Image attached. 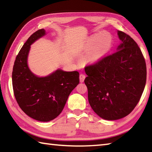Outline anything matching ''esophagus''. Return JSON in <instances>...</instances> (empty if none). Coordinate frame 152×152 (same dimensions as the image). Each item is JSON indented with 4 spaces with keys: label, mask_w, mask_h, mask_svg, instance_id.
Returning <instances> with one entry per match:
<instances>
[{
    "label": "esophagus",
    "mask_w": 152,
    "mask_h": 152,
    "mask_svg": "<svg viewBox=\"0 0 152 152\" xmlns=\"http://www.w3.org/2000/svg\"><path fill=\"white\" fill-rule=\"evenodd\" d=\"M86 74H81L80 75V82H83L84 81V79L86 78Z\"/></svg>",
    "instance_id": "34e87169"
}]
</instances>
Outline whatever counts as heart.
Returning a JSON list of instances; mask_svg holds the SVG:
<instances>
[{
    "mask_svg": "<svg viewBox=\"0 0 152 152\" xmlns=\"http://www.w3.org/2000/svg\"><path fill=\"white\" fill-rule=\"evenodd\" d=\"M112 37L107 32L96 34L88 39L84 45V51L90 53L89 59L93 62L100 60L111 49Z\"/></svg>",
    "mask_w": 152,
    "mask_h": 152,
    "instance_id": "obj_1",
    "label": "heart"
}]
</instances>
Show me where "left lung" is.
Instances as JSON below:
<instances>
[{
	"label": "left lung",
	"mask_w": 152,
	"mask_h": 152,
	"mask_svg": "<svg viewBox=\"0 0 152 152\" xmlns=\"http://www.w3.org/2000/svg\"><path fill=\"white\" fill-rule=\"evenodd\" d=\"M122 43L117 50L85 67L88 101L105 120H117L131 113L138 103L146 82V64L138 44L118 31Z\"/></svg>",
	"instance_id": "left-lung-1"
}]
</instances>
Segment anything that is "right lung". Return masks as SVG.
<instances>
[{"label":"right lung","mask_w":152,"mask_h":152,"mask_svg":"<svg viewBox=\"0 0 152 152\" xmlns=\"http://www.w3.org/2000/svg\"><path fill=\"white\" fill-rule=\"evenodd\" d=\"M45 34L44 29L34 32L20 49L13 66L12 86L21 109L35 120L48 122L61 114L71 91L79 84L80 74L57 70L39 78L29 70L27 58L30 45Z\"/></svg>","instance_id":"add662e5"}]
</instances>
